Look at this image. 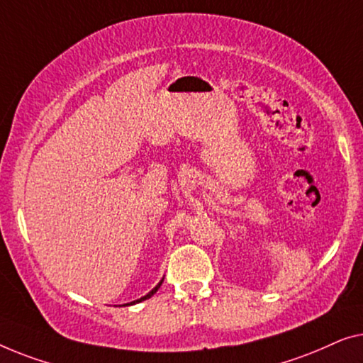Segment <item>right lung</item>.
<instances>
[{"instance_id": "add662e5", "label": "right lung", "mask_w": 363, "mask_h": 363, "mask_svg": "<svg viewBox=\"0 0 363 363\" xmlns=\"http://www.w3.org/2000/svg\"><path fill=\"white\" fill-rule=\"evenodd\" d=\"M162 281H164V278H162V279H161V281H160V283H157V284L155 286V288H152V289L150 291V293H147L146 296H143V298H140V299H136V301H131V303H126V304H123V306H133V304H138V303H141V301H146V299H150V298H151V296H152V294H155L157 289H160V286L162 284Z\"/></svg>"}]
</instances>
